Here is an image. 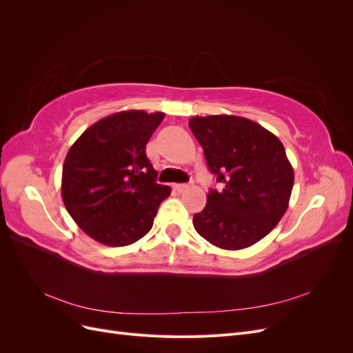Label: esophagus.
Listing matches in <instances>:
<instances>
[{"mask_svg":"<svg viewBox=\"0 0 353 353\" xmlns=\"http://www.w3.org/2000/svg\"><path fill=\"white\" fill-rule=\"evenodd\" d=\"M190 185H191V184H174L172 187H174L175 191H178V193H183V191H185L187 188H190Z\"/></svg>","mask_w":353,"mask_h":353,"instance_id":"obj_1","label":"esophagus"}]
</instances>
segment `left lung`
<instances>
[{"label":"left lung","mask_w":353,"mask_h":353,"mask_svg":"<svg viewBox=\"0 0 353 353\" xmlns=\"http://www.w3.org/2000/svg\"><path fill=\"white\" fill-rule=\"evenodd\" d=\"M210 172V188L193 225L221 249L239 250L262 240L283 218L294 174L281 141L263 126L239 116H196L188 122Z\"/></svg>","instance_id":"left-lung-1"}]
</instances>
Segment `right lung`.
Masks as SVG:
<instances>
[{"mask_svg": "<svg viewBox=\"0 0 353 353\" xmlns=\"http://www.w3.org/2000/svg\"><path fill=\"white\" fill-rule=\"evenodd\" d=\"M163 113L130 110L90 126L66 156L61 197L73 221L108 245H128L152 230L170 188L156 183L157 172L145 144Z\"/></svg>", "mask_w": 353, "mask_h": 353, "instance_id": "right-lung-1", "label": "right lung"}]
</instances>
